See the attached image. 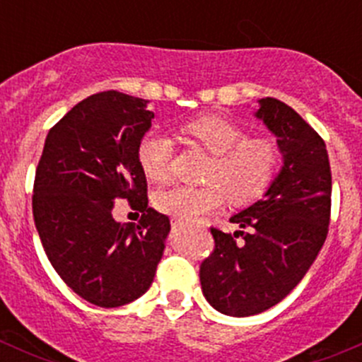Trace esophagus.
Returning a JSON list of instances; mask_svg holds the SVG:
<instances>
[{"instance_id":"34e87169","label":"esophagus","mask_w":362,"mask_h":362,"mask_svg":"<svg viewBox=\"0 0 362 362\" xmlns=\"http://www.w3.org/2000/svg\"><path fill=\"white\" fill-rule=\"evenodd\" d=\"M171 224H173V228H184V222L177 221V218H173V222H171Z\"/></svg>"}]
</instances>
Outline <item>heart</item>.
<instances>
[{"label":"heart","mask_w":362,"mask_h":362,"mask_svg":"<svg viewBox=\"0 0 362 362\" xmlns=\"http://www.w3.org/2000/svg\"><path fill=\"white\" fill-rule=\"evenodd\" d=\"M184 134L214 156L204 187L163 191L156 206L182 222H192L226 202L247 204L264 194L279 168V148L268 138H249L247 131L221 117H202L184 126ZM173 144L166 134L148 131L138 144V160L151 180L166 182L171 171Z\"/></svg>","instance_id":"1"}]
</instances>
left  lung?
Returning a JSON list of instances; mask_svg holds the SVG:
<instances>
[{
	"instance_id": "left-lung-1",
	"label": "left lung",
	"mask_w": 362,
	"mask_h": 362,
	"mask_svg": "<svg viewBox=\"0 0 362 362\" xmlns=\"http://www.w3.org/2000/svg\"><path fill=\"white\" fill-rule=\"evenodd\" d=\"M257 103L254 115L276 138L282 166L262 199L229 218L247 231L211 228L215 249L199 268L206 301L231 317L255 315L282 301L313 264L329 226L326 144L282 101L262 98ZM238 235L246 242L236 244Z\"/></svg>"
}]
</instances>
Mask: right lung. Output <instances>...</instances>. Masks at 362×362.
Returning <instances> with one entry per match:
<instances>
[{
  "instance_id": "right-lung-1",
  "label": "right lung",
  "mask_w": 362,
  "mask_h": 362,
  "mask_svg": "<svg viewBox=\"0 0 362 362\" xmlns=\"http://www.w3.org/2000/svg\"><path fill=\"white\" fill-rule=\"evenodd\" d=\"M147 100L105 90L80 101L49 131L33 191V217L50 264L93 305H127L148 291L170 218L148 206L138 144L152 126ZM127 199L141 222L117 223Z\"/></svg>"
}]
</instances>
